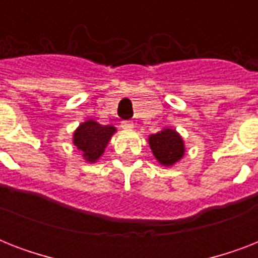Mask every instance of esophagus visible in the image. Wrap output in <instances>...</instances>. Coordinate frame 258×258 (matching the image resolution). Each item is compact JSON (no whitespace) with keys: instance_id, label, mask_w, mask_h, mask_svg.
<instances>
[{"instance_id":"1","label":"esophagus","mask_w":258,"mask_h":258,"mask_svg":"<svg viewBox=\"0 0 258 258\" xmlns=\"http://www.w3.org/2000/svg\"><path fill=\"white\" fill-rule=\"evenodd\" d=\"M133 127H134V124H133V121H131V120H123V121H121V128L131 130Z\"/></svg>"}]
</instances>
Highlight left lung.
<instances>
[{
	"instance_id": "left-lung-1",
	"label": "left lung",
	"mask_w": 258,
	"mask_h": 258,
	"mask_svg": "<svg viewBox=\"0 0 258 258\" xmlns=\"http://www.w3.org/2000/svg\"><path fill=\"white\" fill-rule=\"evenodd\" d=\"M150 147L159 163L171 166L183 157V141L174 130L166 128L158 134L151 135L149 139Z\"/></svg>"
}]
</instances>
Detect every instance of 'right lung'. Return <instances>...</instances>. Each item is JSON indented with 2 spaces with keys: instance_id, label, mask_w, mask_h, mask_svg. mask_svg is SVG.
I'll return each instance as SVG.
<instances>
[{
  "instance_id": "right-lung-1",
  "label": "right lung",
  "mask_w": 258,
  "mask_h": 258,
  "mask_svg": "<svg viewBox=\"0 0 258 258\" xmlns=\"http://www.w3.org/2000/svg\"><path fill=\"white\" fill-rule=\"evenodd\" d=\"M116 130L112 125H101L93 120L82 123L74 134V143L88 162H96Z\"/></svg>"
}]
</instances>
